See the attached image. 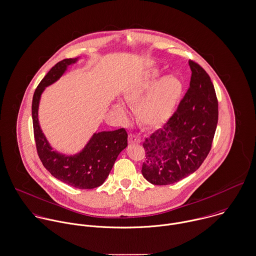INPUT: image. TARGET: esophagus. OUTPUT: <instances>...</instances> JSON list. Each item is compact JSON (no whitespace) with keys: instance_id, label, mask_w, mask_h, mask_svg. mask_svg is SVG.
<instances>
[{"instance_id":"esophagus-1","label":"esophagus","mask_w":256,"mask_h":256,"mask_svg":"<svg viewBox=\"0 0 256 256\" xmlns=\"http://www.w3.org/2000/svg\"><path fill=\"white\" fill-rule=\"evenodd\" d=\"M128 141H129L130 144H138V143H140V139L137 136H135L134 134H130L129 135Z\"/></svg>"}]
</instances>
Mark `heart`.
Segmentation results:
<instances>
[{
  "label": "heart",
  "instance_id": "heart-1",
  "mask_svg": "<svg viewBox=\"0 0 256 256\" xmlns=\"http://www.w3.org/2000/svg\"><path fill=\"white\" fill-rule=\"evenodd\" d=\"M162 76V72L153 70L139 82L130 87L125 94L127 100L133 104L148 94L137 104L136 116L143 125L148 127H158L164 124L174 113L182 94L184 86L180 78L168 76L160 81ZM116 108L124 112V106L121 103H118Z\"/></svg>",
  "mask_w": 256,
  "mask_h": 256
}]
</instances>
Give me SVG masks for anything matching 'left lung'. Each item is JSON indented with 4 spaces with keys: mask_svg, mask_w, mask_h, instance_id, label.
Wrapping results in <instances>:
<instances>
[{
    "mask_svg": "<svg viewBox=\"0 0 256 256\" xmlns=\"http://www.w3.org/2000/svg\"><path fill=\"white\" fill-rule=\"evenodd\" d=\"M190 87L176 110L143 142L142 174L153 184L176 182L198 170L208 157L218 120V102L206 72L194 60Z\"/></svg>",
    "mask_w": 256,
    "mask_h": 256,
    "instance_id": "left-lung-1",
    "label": "left lung"
}]
</instances>
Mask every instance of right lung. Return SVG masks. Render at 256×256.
<instances>
[{"instance_id":"1","label":"right lung","mask_w":256,"mask_h":256,"mask_svg":"<svg viewBox=\"0 0 256 256\" xmlns=\"http://www.w3.org/2000/svg\"><path fill=\"white\" fill-rule=\"evenodd\" d=\"M78 58L58 62L36 88L32 104V116L36 152L44 167L58 180L82 190L101 186L108 176L118 155L127 147L128 134L124 128L95 133L86 148L74 156H66L52 151L40 130L38 110L40 98L46 86L56 82Z\"/></svg>"}]
</instances>
